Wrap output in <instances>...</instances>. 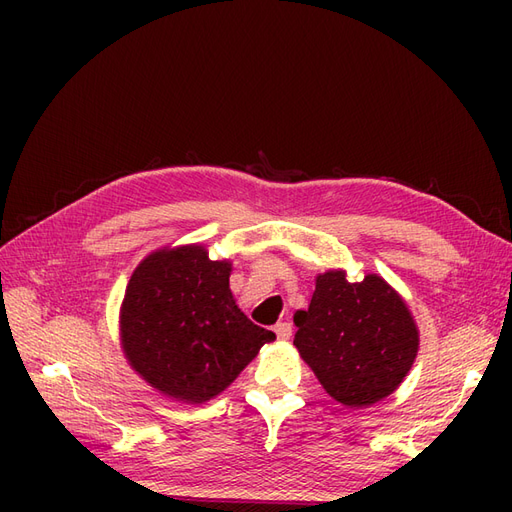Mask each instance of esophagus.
I'll list each match as a JSON object with an SVG mask.
<instances>
[{"mask_svg": "<svg viewBox=\"0 0 512 512\" xmlns=\"http://www.w3.org/2000/svg\"><path fill=\"white\" fill-rule=\"evenodd\" d=\"M273 331H275L277 339H282V342H286V339H290V335H292V324L290 322H277L275 327H273Z\"/></svg>", "mask_w": 512, "mask_h": 512, "instance_id": "34e87169", "label": "esophagus"}]
</instances>
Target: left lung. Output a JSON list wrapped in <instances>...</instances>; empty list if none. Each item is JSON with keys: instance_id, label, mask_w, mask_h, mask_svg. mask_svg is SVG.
Masks as SVG:
<instances>
[{"instance_id": "1", "label": "left lung", "mask_w": 512, "mask_h": 512, "mask_svg": "<svg viewBox=\"0 0 512 512\" xmlns=\"http://www.w3.org/2000/svg\"><path fill=\"white\" fill-rule=\"evenodd\" d=\"M294 346L322 389L346 408L374 406L399 389L418 352V327L404 297L378 273L348 282L316 275L307 309L294 312Z\"/></svg>"}]
</instances>
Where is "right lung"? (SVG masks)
Returning a JSON list of instances; mask_svg holds the SVG:
<instances>
[{
	"instance_id": "1",
	"label": "right lung",
	"mask_w": 512,
	"mask_h": 512,
	"mask_svg": "<svg viewBox=\"0 0 512 512\" xmlns=\"http://www.w3.org/2000/svg\"><path fill=\"white\" fill-rule=\"evenodd\" d=\"M230 271L198 243L160 247L134 269L119 309L121 350L164 397L205 404L275 339L239 309Z\"/></svg>"
}]
</instances>
